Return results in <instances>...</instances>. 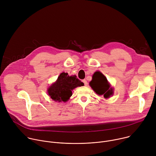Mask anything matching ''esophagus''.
Instances as JSON below:
<instances>
[{
    "label": "esophagus",
    "instance_id": "esophagus-1",
    "mask_svg": "<svg viewBox=\"0 0 156 156\" xmlns=\"http://www.w3.org/2000/svg\"><path fill=\"white\" fill-rule=\"evenodd\" d=\"M83 82L84 86H87V81H86V80H83Z\"/></svg>",
    "mask_w": 156,
    "mask_h": 156
}]
</instances>
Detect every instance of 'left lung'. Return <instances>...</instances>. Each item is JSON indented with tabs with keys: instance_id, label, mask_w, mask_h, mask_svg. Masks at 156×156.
I'll use <instances>...</instances> for the list:
<instances>
[{
	"instance_id": "8db88e82",
	"label": "left lung",
	"mask_w": 156,
	"mask_h": 156,
	"mask_svg": "<svg viewBox=\"0 0 156 156\" xmlns=\"http://www.w3.org/2000/svg\"><path fill=\"white\" fill-rule=\"evenodd\" d=\"M90 85L98 94L103 95L105 98H108L113 94V89L110 87L107 78L100 72L94 73Z\"/></svg>"
}]
</instances>
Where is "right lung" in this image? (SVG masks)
<instances>
[{
    "label": "right lung",
    "mask_w": 156,
    "mask_h": 156,
    "mask_svg": "<svg viewBox=\"0 0 156 156\" xmlns=\"http://www.w3.org/2000/svg\"><path fill=\"white\" fill-rule=\"evenodd\" d=\"M84 84L76 76H69L67 73H62L57 80L48 89V94L55 101L66 102L72 95V90Z\"/></svg>",
    "instance_id": "obj_1"
}]
</instances>
